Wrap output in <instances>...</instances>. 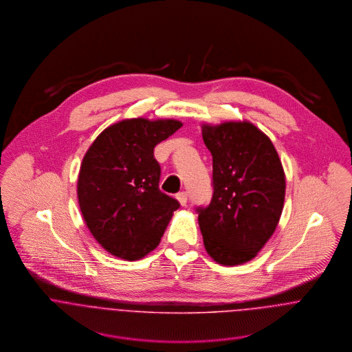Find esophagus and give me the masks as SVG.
<instances>
[{"label": "esophagus", "instance_id": "esophagus-1", "mask_svg": "<svg viewBox=\"0 0 352 352\" xmlns=\"http://www.w3.org/2000/svg\"><path fill=\"white\" fill-rule=\"evenodd\" d=\"M187 198H188V197H187V192H184V191H183V192H179V194L176 195V199L179 201V203H180L182 206H186V204H187Z\"/></svg>", "mask_w": 352, "mask_h": 352}]
</instances>
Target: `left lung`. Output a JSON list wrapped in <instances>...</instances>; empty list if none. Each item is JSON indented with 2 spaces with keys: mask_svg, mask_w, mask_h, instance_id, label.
<instances>
[{
  "mask_svg": "<svg viewBox=\"0 0 352 352\" xmlns=\"http://www.w3.org/2000/svg\"><path fill=\"white\" fill-rule=\"evenodd\" d=\"M212 155V199L198 208L203 244L222 265L256 257L274 234L285 203L286 177L271 140L248 120L201 124Z\"/></svg>",
  "mask_w": 352,
  "mask_h": 352,
  "instance_id": "1",
  "label": "left lung"
}]
</instances>
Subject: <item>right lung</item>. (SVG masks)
<instances>
[{"instance_id": "right-lung-1", "label": "right lung", "mask_w": 352, "mask_h": 352, "mask_svg": "<svg viewBox=\"0 0 352 352\" xmlns=\"http://www.w3.org/2000/svg\"><path fill=\"white\" fill-rule=\"evenodd\" d=\"M183 126L175 119H124L85 153L77 182L84 221L101 247L134 261L154 251L179 201L160 191L154 146Z\"/></svg>"}]
</instances>
